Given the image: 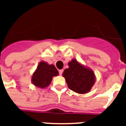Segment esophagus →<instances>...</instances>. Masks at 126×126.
Returning <instances> with one entry per match:
<instances>
[{
	"mask_svg": "<svg viewBox=\"0 0 126 126\" xmlns=\"http://www.w3.org/2000/svg\"><path fill=\"white\" fill-rule=\"evenodd\" d=\"M59 74H60V75H62V73H63V70H62V69L59 70Z\"/></svg>",
	"mask_w": 126,
	"mask_h": 126,
	"instance_id": "obj_1",
	"label": "esophagus"
}]
</instances>
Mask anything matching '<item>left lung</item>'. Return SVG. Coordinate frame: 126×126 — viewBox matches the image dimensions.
Wrapping results in <instances>:
<instances>
[{
	"label": "left lung",
	"instance_id": "left-lung-1",
	"mask_svg": "<svg viewBox=\"0 0 126 126\" xmlns=\"http://www.w3.org/2000/svg\"><path fill=\"white\" fill-rule=\"evenodd\" d=\"M68 65L69 68L64 70L62 76L69 88L79 94L90 92L96 81L93 70L74 59L69 62Z\"/></svg>",
	"mask_w": 126,
	"mask_h": 126
}]
</instances>
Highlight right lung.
Instances as JSON below:
<instances>
[{"label":"right lung","instance_id":"right-lung-1","mask_svg":"<svg viewBox=\"0 0 126 126\" xmlns=\"http://www.w3.org/2000/svg\"><path fill=\"white\" fill-rule=\"evenodd\" d=\"M58 75L59 72L55 65L42 61L32 75V83L36 87L45 88L50 84L53 77Z\"/></svg>","mask_w":126,"mask_h":126}]
</instances>
